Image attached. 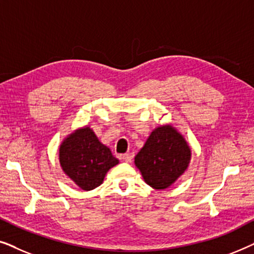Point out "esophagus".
Returning <instances> with one entry per match:
<instances>
[{"label":"esophagus","mask_w":254,"mask_h":254,"mask_svg":"<svg viewBox=\"0 0 254 254\" xmlns=\"http://www.w3.org/2000/svg\"><path fill=\"white\" fill-rule=\"evenodd\" d=\"M133 157H134V155L130 154V152H128V154H124L123 156H121V159L126 163H130L131 161H133Z\"/></svg>","instance_id":"34e87169"}]
</instances>
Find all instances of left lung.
<instances>
[{"instance_id": "8db88e82", "label": "left lung", "mask_w": 254, "mask_h": 254, "mask_svg": "<svg viewBox=\"0 0 254 254\" xmlns=\"http://www.w3.org/2000/svg\"><path fill=\"white\" fill-rule=\"evenodd\" d=\"M190 159V149L186 141L168 125L152 131L135 156V165L149 186L164 190L185 172Z\"/></svg>"}]
</instances>
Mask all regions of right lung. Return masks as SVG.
I'll list each match as a JSON object with an SVG mask.
<instances>
[{"instance_id":"add662e5","label":"right lung","mask_w":254,"mask_h":254,"mask_svg":"<svg viewBox=\"0 0 254 254\" xmlns=\"http://www.w3.org/2000/svg\"><path fill=\"white\" fill-rule=\"evenodd\" d=\"M119 161L98 141L89 127L76 130L60 147L62 170L84 190L98 187L106 172Z\"/></svg>"}]
</instances>
